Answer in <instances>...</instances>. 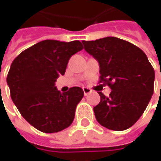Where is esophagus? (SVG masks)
Wrapping results in <instances>:
<instances>
[{
	"instance_id": "obj_1",
	"label": "esophagus",
	"mask_w": 161,
	"mask_h": 161,
	"mask_svg": "<svg viewBox=\"0 0 161 161\" xmlns=\"http://www.w3.org/2000/svg\"><path fill=\"white\" fill-rule=\"evenodd\" d=\"M83 92H84V95L85 96H87V95H89L90 93H91L92 92V90H90V89H89V88H86V87H84L83 89Z\"/></svg>"
}]
</instances>
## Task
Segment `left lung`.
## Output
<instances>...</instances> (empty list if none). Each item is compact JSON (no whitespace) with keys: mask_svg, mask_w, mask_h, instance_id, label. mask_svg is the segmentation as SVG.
Returning <instances> with one entry per match:
<instances>
[{"mask_svg":"<svg viewBox=\"0 0 161 161\" xmlns=\"http://www.w3.org/2000/svg\"><path fill=\"white\" fill-rule=\"evenodd\" d=\"M82 44L99 64V82L111 89L109 97L98 92L100 102L93 108L97 121L109 130H126L142 116L152 98L153 67L142 49L117 37Z\"/></svg>","mask_w":161,"mask_h":161,"instance_id":"1","label":"left lung"}]
</instances>
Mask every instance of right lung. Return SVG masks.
Here are the masks:
<instances>
[{
  "label": "right lung",
  "mask_w": 161,
  "mask_h": 161,
  "mask_svg": "<svg viewBox=\"0 0 161 161\" xmlns=\"http://www.w3.org/2000/svg\"><path fill=\"white\" fill-rule=\"evenodd\" d=\"M83 47L80 41L44 40L28 47L12 62L7 76L10 97L19 113L43 133H57L71 125L84 96L80 87L61 93L54 86L69 60Z\"/></svg>",
  "instance_id": "obj_1"
}]
</instances>
